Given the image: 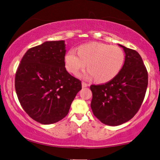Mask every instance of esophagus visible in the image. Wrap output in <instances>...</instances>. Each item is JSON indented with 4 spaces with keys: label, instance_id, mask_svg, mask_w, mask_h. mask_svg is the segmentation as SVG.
Here are the masks:
<instances>
[{
    "label": "esophagus",
    "instance_id": "1",
    "mask_svg": "<svg viewBox=\"0 0 160 160\" xmlns=\"http://www.w3.org/2000/svg\"><path fill=\"white\" fill-rule=\"evenodd\" d=\"M89 86V84H88L87 83H86V82H82V87H83V88L87 87V86Z\"/></svg>",
    "mask_w": 160,
    "mask_h": 160
}]
</instances>
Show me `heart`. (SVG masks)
I'll return each mask as SVG.
<instances>
[{"mask_svg":"<svg viewBox=\"0 0 160 160\" xmlns=\"http://www.w3.org/2000/svg\"><path fill=\"white\" fill-rule=\"evenodd\" d=\"M124 53L119 47L102 43H89L70 49L65 55V66L69 72L77 74L88 64L89 70L83 74L93 78L99 83L108 82L119 74L124 63Z\"/></svg>","mask_w":160,"mask_h":160,"instance_id":"obj_1","label":"heart"}]
</instances>
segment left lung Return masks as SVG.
Returning a JSON list of instances; mask_svg holds the SVG:
<instances>
[{"label": "left lung", "instance_id": "left-lung-1", "mask_svg": "<svg viewBox=\"0 0 160 160\" xmlns=\"http://www.w3.org/2000/svg\"><path fill=\"white\" fill-rule=\"evenodd\" d=\"M119 46L126 55L121 71L107 83L90 86L93 113L110 126L122 124L135 116L144 100L148 83L147 69L139 53Z\"/></svg>", "mask_w": 160, "mask_h": 160}]
</instances>
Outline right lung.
Returning a JSON list of instances; mask_svg holds the SVG:
<instances>
[{
	"instance_id": "obj_1",
	"label": "right lung",
	"mask_w": 160,
	"mask_h": 160,
	"mask_svg": "<svg viewBox=\"0 0 160 160\" xmlns=\"http://www.w3.org/2000/svg\"><path fill=\"white\" fill-rule=\"evenodd\" d=\"M64 41L31 48L17 69L15 91L31 118L43 124L56 123L69 112L82 82L67 72Z\"/></svg>"
}]
</instances>
